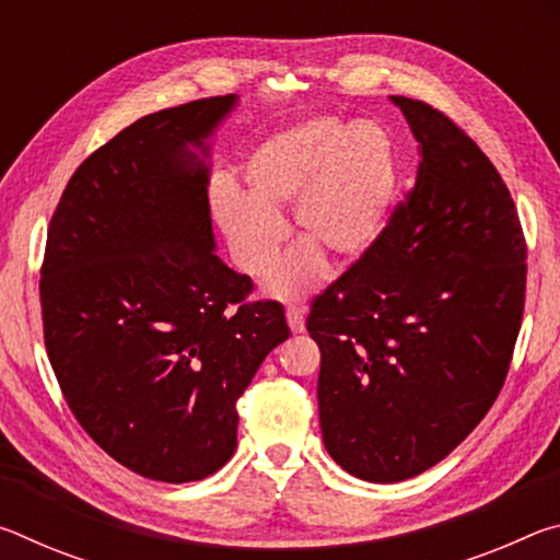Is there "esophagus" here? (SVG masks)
Returning <instances> with one entry per match:
<instances>
[{
    "label": "esophagus",
    "mask_w": 560,
    "mask_h": 560,
    "mask_svg": "<svg viewBox=\"0 0 560 560\" xmlns=\"http://www.w3.org/2000/svg\"><path fill=\"white\" fill-rule=\"evenodd\" d=\"M287 320H289V328L293 334H301L303 330V311L301 308H287Z\"/></svg>",
    "instance_id": "34e87169"
}]
</instances>
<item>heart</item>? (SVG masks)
<instances>
[{"label": "heart", "mask_w": 560, "mask_h": 560, "mask_svg": "<svg viewBox=\"0 0 560 560\" xmlns=\"http://www.w3.org/2000/svg\"><path fill=\"white\" fill-rule=\"evenodd\" d=\"M244 183L249 197L224 189L214 210L236 264L254 279L277 267L287 240L279 212L296 205L303 244L269 283L291 299L314 283L324 254L348 264L381 240L397 192L395 150L375 122L316 118L264 140L246 158Z\"/></svg>", "instance_id": "heart-1"}]
</instances>
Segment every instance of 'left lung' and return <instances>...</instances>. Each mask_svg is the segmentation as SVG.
Wrapping results in <instances>:
<instances>
[{"label":"left lung","mask_w":560,"mask_h":560,"mask_svg":"<svg viewBox=\"0 0 560 560\" xmlns=\"http://www.w3.org/2000/svg\"><path fill=\"white\" fill-rule=\"evenodd\" d=\"M393 103L420 143L415 185L306 318L326 450L377 485L434 467L485 420L526 296V240L499 170L430 103Z\"/></svg>","instance_id":"8db88e82"}]
</instances>
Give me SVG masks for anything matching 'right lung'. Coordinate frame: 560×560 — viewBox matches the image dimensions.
Returning <instances> with one entry per match:
<instances>
[{"label": "right lung", "mask_w": 560, "mask_h": 560, "mask_svg": "<svg viewBox=\"0 0 560 560\" xmlns=\"http://www.w3.org/2000/svg\"><path fill=\"white\" fill-rule=\"evenodd\" d=\"M236 96L122 128L66 185L42 264L44 343L91 440L145 479L183 485L236 447V400L289 326L214 254L205 138Z\"/></svg>", "instance_id": "right-lung-1"}]
</instances>
